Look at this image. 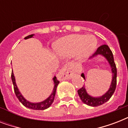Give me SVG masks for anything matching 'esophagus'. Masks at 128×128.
Wrapping results in <instances>:
<instances>
[{"label":"esophagus","mask_w":128,"mask_h":128,"mask_svg":"<svg viewBox=\"0 0 128 128\" xmlns=\"http://www.w3.org/2000/svg\"><path fill=\"white\" fill-rule=\"evenodd\" d=\"M71 76H72V72L70 70V65L68 64H65L58 74V78L62 80L70 79Z\"/></svg>","instance_id":"obj_1"}]
</instances>
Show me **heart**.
Returning a JSON list of instances; mask_svg holds the SVG:
<instances>
[{"label":"heart","instance_id":"1","mask_svg":"<svg viewBox=\"0 0 128 128\" xmlns=\"http://www.w3.org/2000/svg\"><path fill=\"white\" fill-rule=\"evenodd\" d=\"M98 44L94 36L72 34L60 39L55 45L56 52L64 56L76 54L78 59L87 58L94 52Z\"/></svg>","mask_w":128,"mask_h":128}]
</instances>
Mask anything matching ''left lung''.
<instances>
[{"mask_svg": "<svg viewBox=\"0 0 128 128\" xmlns=\"http://www.w3.org/2000/svg\"><path fill=\"white\" fill-rule=\"evenodd\" d=\"M98 54H101L104 56L109 62V64L112 68V72L113 74V77H112V81L111 86H110L109 90L101 97H92L89 94H88L84 86H83L80 89L78 90V94L81 100L86 104L90 106H93V107L102 105L106 102L108 101L112 97V96L114 93L116 88V84H117V68H116V66L114 60L113 54L110 48H109V46L106 44H103L98 47L97 50H96V52L93 54V56H92V58L97 56ZM81 76L85 80L84 74H81Z\"/></svg>", "mask_w": 128, "mask_h": 128, "instance_id": "obj_1", "label": "left lung"}]
</instances>
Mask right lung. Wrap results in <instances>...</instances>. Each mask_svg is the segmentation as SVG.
Segmentation results:
<instances>
[{
	"label": "right lung",
	"mask_w": 128,
	"mask_h": 128,
	"mask_svg": "<svg viewBox=\"0 0 128 128\" xmlns=\"http://www.w3.org/2000/svg\"><path fill=\"white\" fill-rule=\"evenodd\" d=\"M33 35L34 34L29 35L28 36L25 37L24 39L26 40V39L32 38L33 36ZM11 78H12V81L13 86H14V93L16 94V96L17 98L19 100V101L25 107L28 108H30V109L32 110H43L48 108H49L51 106L52 102H54L55 94H56V88H57L58 84H59V82H60L57 80L56 76H54V78H53L54 83V89H53V91H52V94H51V95L47 99L45 100L44 101L42 102H39V103H31V102H29L28 101H27L26 100H25L24 98L23 97L22 94H20V92H19L18 89V88L16 86V82H15L14 76L12 71V74H11Z\"/></svg>",
	"instance_id": "right-lung-1"
}]
</instances>
